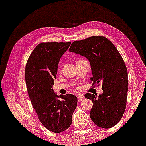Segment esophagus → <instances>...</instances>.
<instances>
[{
	"label": "esophagus",
	"instance_id": "esophagus-1",
	"mask_svg": "<svg viewBox=\"0 0 146 146\" xmlns=\"http://www.w3.org/2000/svg\"><path fill=\"white\" fill-rule=\"evenodd\" d=\"M77 98H78V102H80V101L83 100L84 99V96H83V95H82V94H79V96H78Z\"/></svg>",
	"mask_w": 146,
	"mask_h": 146
}]
</instances>
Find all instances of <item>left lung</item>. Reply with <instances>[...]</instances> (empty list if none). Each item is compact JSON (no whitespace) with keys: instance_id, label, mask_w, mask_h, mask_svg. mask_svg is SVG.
I'll return each mask as SVG.
<instances>
[{"instance_id":"obj_1","label":"left lung","mask_w":146,"mask_h":146,"mask_svg":"<svg viewBox=\"0 0 146 146\" xmlns=\"http://www.w3.org/2000/svg\"><path fill=\"white\" fill-rule=\"evenodd\" d=\"M69 52L88 60L92 85H102L103 93L98 98L90 93L84 95L93 103L90 112L91 120L104 129L114 127L125 113L129 88L127 69L120 53L110 40L102 36L74 41Z\"/></svg>"}]
</instances>
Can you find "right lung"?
<instances>
[{"label": "right lung", "instance_id": "1", "mask_svg": "<svg viewBox=\"0 0 146 146\" xmlns=\"http://www.w3.org/2000/svg\"><path fill=\"white\" fill-rule=\"evenodd\" d=\"M70 44V42L40 43L35 48L25 66L26 86L33 107L40 123L54 133L70 127L77 105L75 95L58 96L52 88L58 63Z\"/></svg>", "mask_w": 146, "mask_h": 146}]
</instances>
